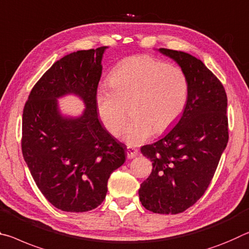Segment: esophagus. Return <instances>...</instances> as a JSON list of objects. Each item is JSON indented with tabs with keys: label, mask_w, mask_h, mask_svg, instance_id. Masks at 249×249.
I'll list each match as a JSON object with an SVG mask.
<instances>
[{
	"label": "esophagus",
	"mask_w": 249,
	"mask_h": 249,
	"mask_svg": "<svg viewBox=\"0 0 249 249\" xmlns=\"http://www.w3.org/2000/svg\"><path fill=\"white\" fill-rule=\"evenodd\" d=\"M138 156V150L134 148H127V158L128 159H133L134 157Z\"/></svg>",
	"instance_id": "34e87169"
}]
</instances>
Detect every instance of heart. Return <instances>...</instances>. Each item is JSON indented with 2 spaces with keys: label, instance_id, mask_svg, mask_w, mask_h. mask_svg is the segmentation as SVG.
Listing matches in <instances>:
<instances>
[{
  "label": "heart",
  "instance_id": "1",
  "mask_svg": "<svg viewBox=\"0 0 249 249\" xmlns=\"http://www.w3.org/2000/svg\"><path fill=\"white\" fill-rule=\"evenodd\" d=\"M109 81L111 87H99L96 91L98 115L108 131L117 137L124 130L130 107L132 119L125 127L124 140L131 146L172 128L189 99L185 71L149 55L122 60Z\"/></svg>",
  "mask_w": 249,
  "mask_h": 249
}]
</instances>
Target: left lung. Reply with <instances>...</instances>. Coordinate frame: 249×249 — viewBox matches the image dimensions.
<instances>
[{
  "instance_id": "1",
  "label": "left lung",
  "mask_w": 249,
  "mask_h": 249,
  "mask_svg": "<svg viewBox=\"0 0 249 249\" xmlns=\"http://www.w3.org/2000/svg\"><path fill=\"white\" fill-rule=\"evenodd\" d=\"M185 71L189 99L180 121L164 137L141 148L152 172L139 189L141 204L159 214L182 213L209 187L228 142L227 96L202 60L184 52L160 48Z\"/></svg>"
}]
</instances>
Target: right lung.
<instances>
[{"instance_id":"obj_1","label":"right lung","mask_w":249,"mask_h":249,"mask_svg":"<svg viewBox=\"0 0 249 249\" xmlns=\"http://www.w3.org/2000/svg\"><path fill=\"white\" fill-rule=\"evenodd\" d=\"M106 46L64 56L40 77L23 110L22 152L36 185L64 212L96 209L107 194L125 148L98 118L96 91ZM74 93L87 109L77 118L60 115L56 98Z\"/></svg>"}]
</instances>
